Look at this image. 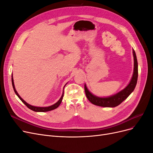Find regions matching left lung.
I'll return each instance as SVG.
<instances>
[{"label":"left lung","mask_w":153,"mask_h":153,"mask_svg":"<svg viewBox=\"0 0 153 153\" xmlns=\"http://www.w3.org/2000/svg\"><path fill=\"white\" fill-rule=\"evenodd\" d=\"M133 55L134 59V69L131 79L128 85L119 91L117 93L108 97H99L92 94L87 89L86 85H84V89L87 98L91 103L97 106L103 107H115L121 104L123 101L126 100L131 94L135 89L137 83L138 78V62L135 52L133 49Z\"/></svg>","instance_id":"8db88e82"}]
</instances>
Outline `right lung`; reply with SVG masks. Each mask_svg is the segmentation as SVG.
I'll return each mask as SVG.
<instances>
[{"instance_id":"obj_1","label":"right lung","mask_w":153,"mask_h":153,"mask_svg":"<svg viewBox=\"0 0 153 153\" xmlns=\"http://www.w3.org/2000/svg\"><path fill=\"white\" fill-rule=\"evenodd\" d=\"M11 81H12V85H13V89H14V91H15V94L17 95V96L18 97V98H20V100L22 101L23 103H24L27 107H28L29 109L32 110L34 111V112H48V111H50V110H54L55 108H57L58 106L60 105V104L62 102V98H63V96H64V91H63V92H62V94L61 97V98L59 99V100L57 101V103H55V104L51 105V106H46V107H39V106H32L29 103H27L25 101H24V100H23L20 96L18 94V93L17 92L16 89H15V84H14V80H13V75L11 76ZM65 85H64V87H65Z\"/></svg>"}]
</instances>
